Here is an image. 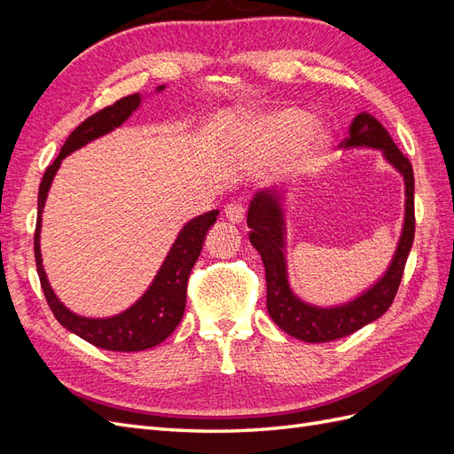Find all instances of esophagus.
<instances>
[{"mask_svg": "<svg viewBox=\"0 0 454 454\" xmlns=\"http://www.w3.org/2000/svg\"><path fill=\"white\" fill-rule=\"evenodd\" d=\"M244 214H246V210L240 202H231L225 206V217L231 223H242Z\"/></svg>", "mask_w": 454, "mask_h": 454, "instance_id": "34e87169", "label": "esophagus"}]
</instances>
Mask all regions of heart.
Here are the masks:
<instances>
[{
	"label": "heart",
	"mask_w": 454,
	"mask_h": 454,
	"mask_svg": "<svg viewBox=\"0 0 454 454\" xmlns=\"http://www.w3.org/2000/svg\"><path fill=\"white\" fill-rule=\"evenodd\" d=\"M307 125L309 115L297 107L257 115L244 130L242 147L254 157H272L286 146L282 168L286 172L309 170L324 159L332 138L325 129Z\"/></svg>",
	"instance_id": "heart-1"
}]
</instances>
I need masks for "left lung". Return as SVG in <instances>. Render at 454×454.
<instances>
[{
	"instance_id": "obj_1",
	"label": "left lung",
	"mask_w": 454,
	"mask_h": 454,
	"mask_svg": "<svg viewBox=\"0 0 454 454\" xmlns=\"http://www.w3.org/2000/svg\"><path fill=\"white\" fill-rule=\"evenodd\" d=\"M345 149H379L388 164L403 176L405 217L400 240L390 265L382 277L364 294L342 305L316 307L297 297L287 280L286 261V215L284 193L277 189L257 191L250 202V242L259 252L267 277V310L272 322L287 335L305 342H329L358 332L387 312L400 287L405 261L415 239V176L409 159L402 153L390 134L367 112L354 117Z\"/></svg>"
}]
</instances>
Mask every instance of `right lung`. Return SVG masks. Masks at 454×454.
I'll return each instance as SVG.
<instances>
[{"mask_svg": "<svg viewBox=\"0 0 454 454\" xmlns=\"http://www.w3.org/2000/svg\"><path fill=\"white\" fill-rule=\"evenodd\" d=\"M160 90H164V85L157 87V92ZM140 104L142 94L136 92L117 100L114 106L100 109L98 114H94L81 122L62 145L57 160L45 170L37 195V223L34 237L35 265L41 287H43L45 299L54 314V318H57L67 332L85 339L90 345L114 352H140L153 348L160 345V342L177 327V324L182 322L185 312L187 280L191 269H193L200 255L206 232H208V229L215 223V217L219 214V210H210L202 215L193 217L184 225V229L177 232L168 255L164 257L153 282L149 284L144 295L127 310H122L115 316H109V318H87V316H79L72 312L57 297V294L52 292L43 269V259H41L39 232L41 214H43L45 200L54 176H57L62 160L67 155L121 127L122 122L140 107Z\"/></svg>", "mask_w": 454, "mask_h": 454, "instance_id": "obj_1", "label": "right lung"}]
</instances>
